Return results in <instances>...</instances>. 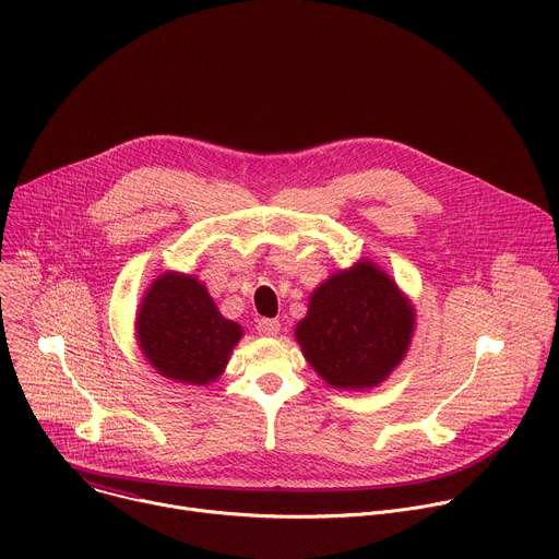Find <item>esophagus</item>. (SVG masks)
Returning <instances> with one entry per match:
<instances>
[{"instance_id": "obj_1", "label": "esophagus", "mask_w": 559, "mask_h": 559, "mask_svg": "<svg viewBox=\"0 0 559 559\" xmlns=\"http://www.w3.org/2000/svg\"><path fill=\"white\" fill-rule=\"evenodd\" d=\"M257 330L261 336H276L281 332V323L276 321V318H261V321L257 323Z\"/></svg>"}]
</instances>
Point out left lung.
<instances>
[{
	"label": "left lung",
	"instance_id": "obj_1",
	"mask_svg": "<svg viewBox=\"0 0 559 559\" xmlns=\"http://www.w3.org/2000/svg\"><path fill=\"white\" fill-rule=\"evenodd\" d=\"M414 313L395 283L371 263L318 287L296 338L309 365L332 386L365 389L403 360Z\"/></svg>",
	"mask_w": 559,
	"mask_h": 559
}]
</instances>
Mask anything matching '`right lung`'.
I'll return each instance as SVG.
<instances>
[{"instance_id":"add662e5","label":"right lung","mask_w":559,"mask_h":559,"mask_svg":"<svg viewBox=\"0 0 559 559\" xmlns=\"http://www.w3.org/2000/svg\"><path fill=\"white\" fill-rule=\"evenodd\" d=\"M136 330L152 367L188 384L216 380L241 338V328L218 313L205 287L183 274H166L150 285Z\"/></svg>"}]
</instances>
